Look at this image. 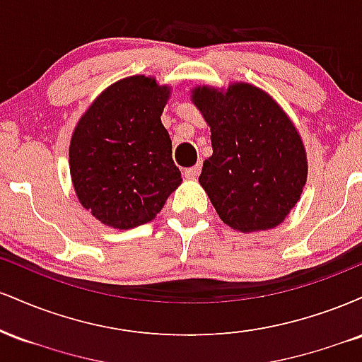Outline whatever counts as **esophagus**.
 Wrapping results in <instances>:
<instances>
[{"mask_svg":"<svg viewBox=\"0 0 362 362\" xmlns=\"http://www.w3.org/2000/svg\"><path fill=\"white\" fill-rule=\"evenodd\" d=\"M199 173H201V163L194 165V167H190V168H185L184 175H185V178H195Z\"/></svg>","mask_w":362,"mask_h":362,"instance_id":"obj_1","label":"esophagus"}]
</instances>
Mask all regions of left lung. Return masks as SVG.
I'll list each match as a JSON object with an SVG mask.
<instances>
[{
  "mask_svg": "<svg viewBox=\"0 0 362 362\" xmlns=\"http://www.w3.org/2000/svg\"><path fill=\"white\" fill-rule=\"evenodd\" d=\"M190 98L211 127L213 155L199 184L221 221L242 233L279 226L308 177L306 149L293 120L250 83L195 86Z\"/></svg>",
  "mask_w": 362,
  "mask_h": 362,
  "instance_id": "8db88e82",
  "label": "left lung"
}]
</instances>
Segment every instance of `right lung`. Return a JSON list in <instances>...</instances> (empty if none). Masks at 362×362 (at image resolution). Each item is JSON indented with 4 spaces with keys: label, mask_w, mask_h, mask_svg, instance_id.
<instances>
[{
    "label": "right lung",
    "mask_w": 362,
    "mask_h": 362,
    "mask_svg": "<svg viewBox=\"0 0 362 362\" xmlns=\"http://www.w3.org/2000/svg\"><path fill=\"white\" fill-rule=\"evenodd\" d=\"M172 88L136 74L112 83L86 109L69 143L78 201L93 218L131 230L156 218L182 184L161 114Z\"/></svg>",
    "instance_id": "right-lung-1"
}]
</instances>
